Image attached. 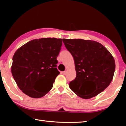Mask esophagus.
Segmentation results:
<instances>
[{
    "mask_svg": "<svg viewBox=\"0 0 126 126\" xmlns=\"http://www.w3.org/2000/svg\"><path fill=\"white\" fill-rule=\"evenodd\" d=\"M63 74L64 75H66V74H67V71L63 72Z\"/></svg>",
    "mask_w": 126,
    "mask_h": 126,
    "instance_id": "esophagus-1",
    "label": "esophagus"
}]
</instances>
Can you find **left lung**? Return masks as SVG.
<instances>
[{
  "mask_svg": "<svg viewBox=\"0 0 126 126\" xmlns=\"http://www.w3.org/2000/svg\"><path fill=\"white\" fill-rule=\"evenodd\" d=\"M66 48L73 56L76 77L69 87L83 99L96 96L109 86L113 77L115 61L109 51L94 40L63 39ZM87 83L95 85V90L89 92Z\"/></svg>",
  "mask_w": 126,
  "mask_h": 126,
  "instance_id": "left-lung-1",
  "label": "left lung"
}]
</instances>
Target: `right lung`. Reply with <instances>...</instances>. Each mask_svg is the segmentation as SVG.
I'll return each instance as SVG.
<instances>
[{"label":"right lung","mask_w":126,"mask_h":126,"mask_svg":"<svg viewBox=\"0 0 126 126\" xmlns=\"http://www.w3.org/2000/svg\"><path fill=\"white\" fill-rule=\"evenodd\" d=\"M62 45V39L42 38L31 40L15 52L11 72L17 86L25 94L38 98L52 88L59 74L57 58Z\"/></svg>","instance_id":"1"}]
</instances>
